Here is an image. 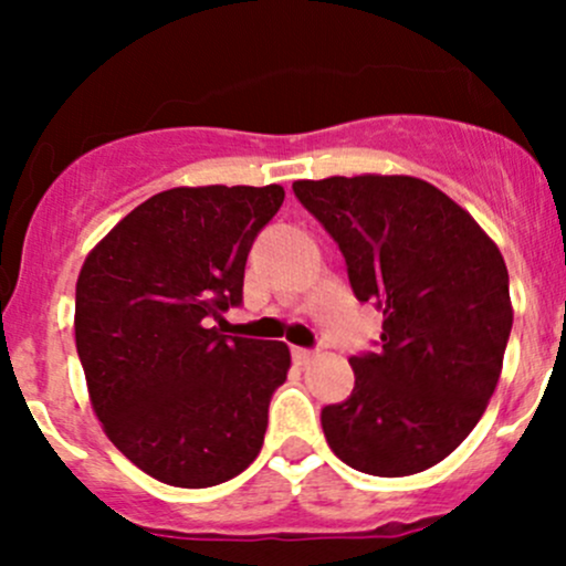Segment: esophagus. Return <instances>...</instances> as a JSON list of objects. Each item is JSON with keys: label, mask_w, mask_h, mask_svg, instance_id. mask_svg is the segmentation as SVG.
Masks as SVG:
<instances>
[{"label": "esophagus", "mask_w": 566, "mask_h": 566, "mask_svg": "<svg viewBox=\"0 0 566 566\" xmlns=\"http://www.w3.org/2000/svg\"><path fill=\"white\" fill-rule=\"evenodd\" d=\"M314 350H308V348H292V359H295V365H308L311 359H314Z\"/></svg>", "instance_id": "obj_1"}]
</instances>
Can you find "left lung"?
<instances>
[{
	"instance_id": "left-lung-1",
	"label": "left lung",
	"mask_w": 566,
	"mask_h": 566,
	"mask_svg": "<svg viewBox=\"0 0 566 566\" xmlns=\"http://www.w3.org/2000/svg\"><path fill=\"white\" fill-rule=\"evenodd\" d=\"M361 303L382 311L378 354L350 356L356 382L322 409L343 463L409 476L454 452L495 394L513 308L497 244L460 205L412 175L295 180Z\"/></svg>"
}]
</instances>
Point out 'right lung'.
Listing matches in <instances>:
<instances>
[{
	"label": "right lung",
	"mask_w": 566,
	"mask_h": 566,
	"mask_svg": "<svg viewBox=\"0 0 566 566\" xmlns=\"http://www.w3.org/2000/svg\"><path fill=\"white\" fill-rule=\"evenodd\" d=\"M284 188L180 186L154 193L97 242L76 279L74 337L106 437L148 476L201 490L263 447L282 340L223 335L244 265Z\"/></svg>",
	"instance_id": "obj_1"
}]
</instances>
